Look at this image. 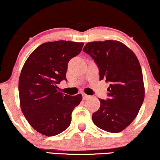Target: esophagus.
<instances>
[{"mask_svg": "<svg viewBox=\"0 0 160 160\" xmlns=\"http://www.w3.org/2000/svg\"><path fill=\"white\" fill-rule=\"evenodd\" d=\"M82 96H83V100H87V99H88L89 97H90V96L86 95V94H85V93H83L82 94Z\"/></svg>", "mask_w": 160, "mask_h": 160, "instance_id": "34e87169", "label": "esophagus"}]
</instances>
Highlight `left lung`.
<instances>
[{
  "label": "left lung",
  "mask_w": 160,
  "mask_h": 160,
  "mask_svg": "<svg viewBox=\"0 0 160 160\" xmlns=\"http://www.w3.org/2000/svg\"><path fill=\"white\" fill-rule=\"evenodd\" d=\"M83 51L97 64L100 80L110 83L107 89L109 98H99L100 106L93 113V123L107 132H121L135 119L144 100L139 61L130 48L118 41L89 42Z\"/></svg>",
  "instance_id": "1"
}]
</instances>
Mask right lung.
<instances>
[{"label":"right lung","instance_id":"right-lung-1","mask_svg":"<svg viewBox=\"0 0 160 160\" xmlns=\"http://www.w3.org/2000/svg\"><path fill=\"white\" fill-rule=\"evenodd\" d=\"M84 43L58 41L43 43L28 57L19 78L21 110L37 132L54 136L71 124V113L82 100L59 92L66 80L68 63L82 51Z\"/></svg>","mask_w":160,"mask_h":160}]
</instances>
